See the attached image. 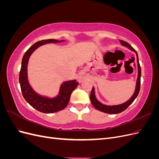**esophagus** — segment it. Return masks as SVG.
<instances>
[{
	"instance_id": "1",
	"label": "esophagus",
	"mask_w": 159,
	"mask_h": 159,
	"mask_svg": "<svg viewBox=\"0 0 159 159\" xmlns=\"http://www.w3.org/2000/svg\"><path fill=\"white\" fill-rule=\"evenodd\" d=\"M79 80H80V81H81V78H79Z\"/></svg>"
}]
</instances>
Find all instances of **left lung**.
I'll use <instances>...</instances> for the list:
<instances>
[{"label": "left lung", "mask_w": 159, "mask_h": 159, "mask_svg": "<svg viewBox=\"0 0 159 159\" xmlns=\"http://www.w3.org/2000/svg\"><path fill=\"white\" fill-rule=\"evenodd\" d=\"M122 46L127 47L129 49L131 50V51H133L135 52L136 56H137V67H138V77H137V83H136V87H135V90H134V92L133 95H132V97L130 98L127 102H125L122 104L120 105H104L102 103H100L99 101L96 99L95 95V89L93 87L92 90H91V92L90 94V100L91 102L93 105V107L100 111L103 112V113H106L109 114H117L121 113L123 111L125 110L130 105H131L133 102L134 100L136 99L137 97V95L139 93V91H140V85H141V66L140 64H139V57H138V54L136 50H134L132 46H130L127 42H125L123 40H119Z\"/></svg>", "instance_id": "8db88e82"}]
</instances>
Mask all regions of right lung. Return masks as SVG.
Segmentation results:
<instances>
[{"label": "right lung", "mask_w": 159, "mask_h": 159, "mask_svg": "<svg viewBox=\"0 0 159 159\" xmlns=\"http://www.w3.org/2000/svg\"><path fill=\"white\" fill-rule=\"evenodd\" d=\"M64 40H56L54 39L44 40L36 42L28 49L24 55L22 60V65L19 74L22 93L24 98L32 107L38 111L45 113H52L64 109L68 105L71 94L78 85L76 80H70L63 82L60 86L59 93L56 97L49 98L38 94L30 86L28 80L27 68L30 57L32 53L38 47L50 43H57Z\"/></svg>", "instance_id": "add662e5"}]
</instances>
